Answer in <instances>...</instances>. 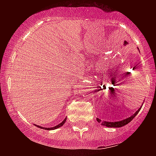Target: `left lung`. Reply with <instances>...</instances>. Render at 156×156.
<instances>
[{
  "label": "left lung",
  "mask_w": 156,
  "mask_h": 156,
  "mask_svg": "<svg viewBox=\"0 0 156 156\" xmlns=\"http://www.w3.org/2000/svg\"><path fill=\"white\" fill-rule=\"evenodd\" d=\"M104 87H105V85H104ZM95 91H96V90H95ZM140 110V108H139V109L137 110V111L134 114H133L131 116L128 117V118H126V119H122V120H121V121H116V122L101 121L100 119H98V118H97V120H98V122H100V123H101V125H103V126H108V127H116V128L121 127V126H125V125L128 124V123H129V122H130V121H131L135 116H136V115L138 113Z\"/></svg>",
  "instance_id": "8db88e82"
}]
</instances>
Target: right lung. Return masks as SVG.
I'll return each mask as SVG.
<instances>
[{"label": "right lung", "mask_w": 156, "mask_h": 156, "mask_svg": "<svg viewBox=\"0 0 156 156\" xmlns=\"http://www.w3.org/2000/svg\"><path fill=\"white\" fill-rule=\"evenodd\" d=\"M66 119H64V120L62 121V122H61V123H59L58 125H56L55 126H54V127H51V128H47V127H43V126H37V125H36V126H37V127H39V128H41V129H47V130H50V129H57V128H59L60 127V126H62L63 124H64L65 122H66Z\"/></svg>", "instance_id": "1"}]
</instances>
